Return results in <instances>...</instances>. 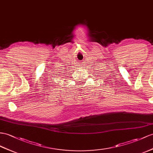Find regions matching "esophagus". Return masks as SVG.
Returning a JSON list of instances; mask_svg holds the SVG:
<instances>
[{"label": "esophagus", "mask_w": 153, "mask_h": 153, "mask_svg": "<svg viewBox=\"0 0 153 153\" xmlns=\"http://www.w3.org/2000/svg\"><path fill=\"white\" fill-rule=\"evenodd\" d=\"M80 68H81L82 69H83V68H84L85 65H84V64H81L80 65Z\"/></svg>", "instance_id": "obj_1"}]
</instances>
